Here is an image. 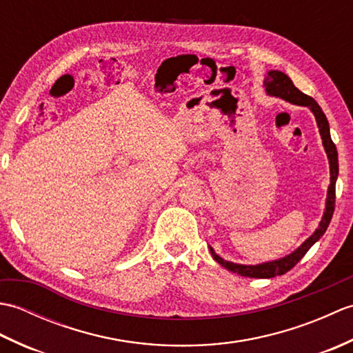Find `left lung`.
Instances as JSON below:
<instances>
[{"label": "left lung", "instance_id": "left-lung-1", "mask_svg": "<svg viewBox=\"0 0 353 353\" xmlns=\"http://www.w3.org/2000/svg\"><path fill=\"white\" fill-rule=\"evenodd\" d=\"M264 88H265L267 95L277 97V99H282L291 104H297V106L308 108L314 114V117H316L320 137H321V141H323L325 152H326L327 159H329L331 183H329V188H327L325 212L319 223V228L308 239H305V241L299 245L294 252H291L290 254H287V256L274 259V261L262 262V264H256V265H244V264H235V262L223 259L221 256H219V254L215 253L212 247L209 245V250H211L212 258L219 262L220 265L228 268L229 272L236 273V274L244 276V277H258V279H270V277L281 276V274H285L287 272H290V270L305 256L306 252H308L311 247L316 244L321 236H323V234L329 226V223H331L334 209H335V182H336V177H339V153H336V147L332 142L331 132H329L327 118L323 114V110H321V108L317 104V101L314 100L312 97L303 94L302 91H299L287 74L282 71H277V70L267 71V76L264 79Z\"/></svg>", "mask_w": 353, "mask_h": 353}]
</instances>
